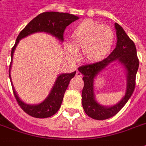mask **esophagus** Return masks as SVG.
<instances>
[{"label": "esophagus", "mask_w": 146, "mask_h": 146, "mask_svg": "<svg viewBox=\"0 0 146 146\" xmlns=\"http://www.w3.org/2000/svg\"><path fill=\"white\" fill-rule=\"evenodd\" d=\"M76 77H82L81 73H80L79 71H77V73H76Z\"/></svg>", "instance_id": "esophagus-1"}]
</instances>
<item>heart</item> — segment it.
<instances>
[{"mask_svg":"<svg viewBox=\"0 0 146 146\" xmlns=\"http://www.w3.org/2000/svg\"><path fill=\"white\" fill-rule=\"evenodd\" d=\"M114 42V33L110 28L87 19L73 29L66 49L70 57L81 51L85 62H98L110 52Z\"/></svg>","mask_w":146,"mask_h":146,"instance_id":"1","label":"heart"}]
</instances>
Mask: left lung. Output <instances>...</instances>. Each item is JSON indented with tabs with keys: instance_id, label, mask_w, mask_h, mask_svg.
I'll use <instances>...</instances> for the list:
<instances>
[{
	"instance_id": "1",
	"label": "left lung",
	"mask_w": 146,
	"mask_h": 146,
	"mask_svg": "<svg viewBox=\"0 0 146 146\" xmlns=\"http://www.w3.org/2000/svg\"><path fill=\"white\" fill-rule=\"evenodd\" d=\"M115 28L117 37V45L109 56L101 61L81 65L78 68V71L84 75V87L81 94L82 106L86 114L95 120H106L117 114L126 104L135 89L136 75L139 66L135 44L119 24L115 23ZM116 60L120 61L127 71V88L126 95L121 102L113 107H102L94 98V78L110 63Z\"/></svg>"
}]
</instances>
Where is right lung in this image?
Returning <instances> with one entry per match:
<instances>
[{
  "mask_svg": "<svg viewBox=\"0 0 146 146\" xmlns=\"http://www.w3.org/2000/svg\"><path fill=\"white\" fill-rule=\"evenodd\" d=\"M78 17L73 14L58 12H44L36 16L19 33L16 40L14 46L11 51V57L13 56L16 46L21 39L34 33L36 32H45L53 35L60 41L64 40V32L66 27L70 24L77 21ZM9 66V78L10 77ZM76 74V71L71 73H63L58 76L48 98L36 106H30L24 103L17 96L13 86V91L18 105L27 114L36 118H46L54 115L60 109L63 101L64 94L69 86L70 80ZM12 84V83H11Z\"/></svg>",
  "mask_w": 146,
  "mask_h": 146,
  "instance_id": "right-lung-1",
  "label": "right lung"
}]
</instances>
